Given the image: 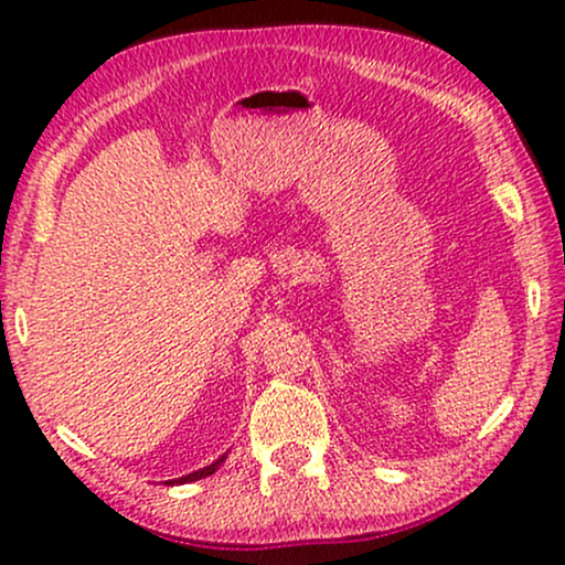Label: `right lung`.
Wrapping results in <instances>:
<instances>
[{"mask_svg":"<svg viewBox=\"0 0 565 565\" xmlns=\"http://www.w3.org/2000/svg\"><path fill=\"white\" fill-rule=\"evenodd\" d=\"M225 457H228V454H223V457H217L215 462L212 465H206V468H201V470H196V472H191V476H183V478H174V481H167L170 486H174V483H191V481H199V478H206V476H212V472H215L220 465L225 462Z\"/></svg>","mask_w":565,"mask_h":565,"instance_id":"right-lung-1","label":"right lung"}]
</instances>
